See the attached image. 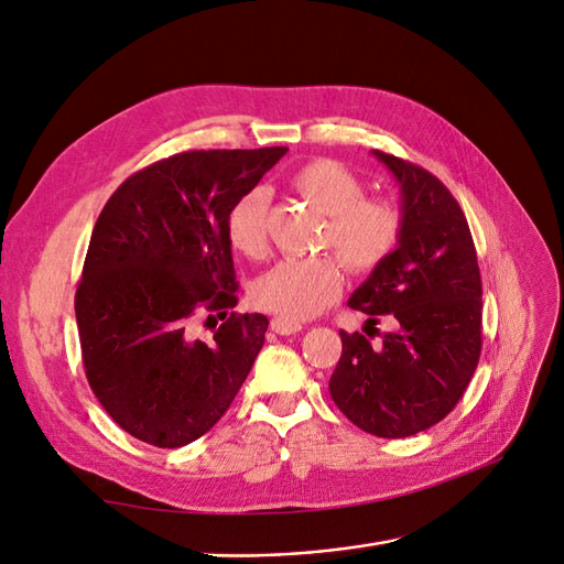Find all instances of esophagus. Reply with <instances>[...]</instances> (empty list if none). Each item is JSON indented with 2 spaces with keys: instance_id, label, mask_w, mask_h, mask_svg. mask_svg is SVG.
<instances>
[{
  "instance_id": "obj_1",
  "label": "esophagus",
  "mask_w": 564,
  "mask_h": 564,
  "mask_svg": "<svg viewBox=\"0 0 564 564\" xmlns=\"http://www.w3.org/2000/svg\"><path fill=\"white\" fill-rule=\"evenodd\" d=\"M270 329L280 336H292L303 329V324L296 319H289V317H275L270 322Z\"/></svg>"
}]
</instances>
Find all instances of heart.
<instances>
[{
  "label": "heart",
  "instance_id": "obj_1",
  "mask_svg": "<svg viewBox=\"0 0 564 564\" xmlns=\"http://www.w3.org/2000/svg\"><path fill=\"white\" fill-rule=\"evenodd\" d=\"M292 185L311 207L327 216L319 249H334L357 275L381 268L398 249L400 209L388 199L365 197V183L346 164L336 160L308 162L294 174ZM268 187L253 185L237 197L228 214V240L249 259H261L268 249ZM340 289L344 264L336 256H315L282 261L263 272L251 286V299L268 313L305 319L334 303Z\"/></svg>",
  "mask_w": 564,
  "mask_h": 564
}]
</instances>
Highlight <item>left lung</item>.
Listing matches in <instances>:
<instances>
[{"mask_svg": "<svg viewBox=\"0 0 564 564\" xmlns=\"http://www.w3.org/2000/svg\"><path fill=\"white\" fill-rule=\"evenodd\" d=\"M402 195V235L390 259L348 299L352 311L395 322L381 348L340 332L344 352L329 392L357 429L409 437L445 419L482 350V280L468 220L425 169L373 150Z\"/></svg>", "mask_w": 564, "mask_h": 564, "instance_id": "8db88e82", "label": "left lung"}]
</instances>
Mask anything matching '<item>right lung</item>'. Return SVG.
<instances>
[{"instance_id": "1", "label": "right lung", "mask_w": 564, "mask_h": 564, "mask_svg": "<svg viewBox=\"0 0 564 564\" xmlns=\"http://www.w3.org/2000/svg\"><path fill=\"white\" fill-rule=\"evenodd\" d=\"M284 155L178 152L129 176L96 220L75 294L82 360L112 421L148 445L214 429L263 348L268 317L230 313L228 214ZM202 312L225 319L207 341L194 334Z\"/></svg>"}]
</instances>
